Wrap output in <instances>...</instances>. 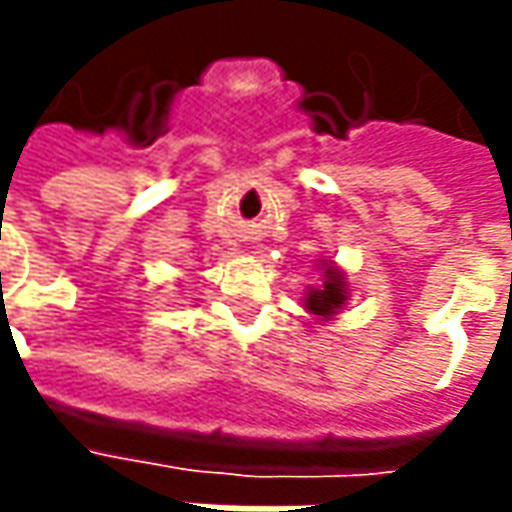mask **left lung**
<instances>
[{"label":"left lung","instance_id":"1","mask_svg":"<svg viewBox=\"0 0 512 512\" xmlns=\"http://www.w3.org/2000/svg\"><path fill=\"white\" fill-rule=\"evenodd\" d=\"M344 302H347L344 273H339V270H333V267L327 265L325 285L319 287V290H313V287H310V293H307V299H305V307L310 310V313L322 316V319H330L336 310H342Z\"/></svg>","mask_w":512,"mask_h":512}]
</instances>
